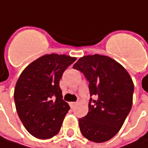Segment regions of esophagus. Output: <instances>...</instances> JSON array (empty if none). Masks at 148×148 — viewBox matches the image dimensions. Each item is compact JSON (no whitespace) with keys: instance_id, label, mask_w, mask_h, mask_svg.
I'll return each mask as SVG.
<instances>
[{"instance_id":"obj_1","label":"esophagus","mask_w":148,"mask_h":148,"mask_svg":"<svg viewBox=\"0 0 148 148\" xmlns=\"http://www.w3.org/2000/svg\"><path fill=\"white\" fill-rule=\"evenodd\" d=\"M69 105H70V107H71L72 108H74V107L77 105V102H76V101H72V102H70V103H69Z\"/></svg>"}]
</instances>
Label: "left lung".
<instances>
[{"label":"left lung","instance_id":"8db88e82","mask_svg":"<svg viewBox=\"0 0 148 148\" xmlns=\"http://www.w3.org/2000/svg\"><path fill=\"white\" fill-rule=\"evenodd\" d=\"M73 68L89 81L90 97L88 114L79 119V130L90 141L104 142L113 138L130 113L134 84L126 69L113 58L102 55L80 58Z\"/></svg>","mask_w":148,"mask_h":148}]
</instances>
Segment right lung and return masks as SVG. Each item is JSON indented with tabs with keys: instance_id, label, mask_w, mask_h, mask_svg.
I'll list each match as a JSON object with an SVG mask.
<instances>
[{
	"instance_id": "1",
	"label": "right lung",
	"mask_w": 148,
	"mask_h": 148,
	"mask_svg": "<svg viewBox=\"0 0 148 148\" xmlns=\"http://www.w3.org/2000/svg\"><path fill=\"white\" fill-rule=\"evenodd\" d=\"M76 58L47 54L28 65L14 90V101L23 126L33 136L48 139L56 136L70 109L59 86L62 75Z\"/></svg>"
}]
</instances>
